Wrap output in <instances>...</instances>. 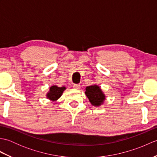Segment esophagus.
Masks as SVG:
<instances>
[{
  "mask_svg": "<svg viewBox=\"0 0 157 157\" xmlns=\"http://www.w3.org/2000/svg\"><path fill=\"white\" fill-rule=\"evenodd\" d=\"M79 87H80V86H79V84H74V85H73V88H74L75 89H79Z\"/></svg>",
  "mask_w": 157,
  "mask_h": 157,
  "instance_id": "esophagus-1",
  "label": "esophagus"
}]
</instances>
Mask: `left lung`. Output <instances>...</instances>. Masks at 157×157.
Here are the masks:
<instances>
[{"instance_id":"1","label":"left lung","mask_w":157,"mask_h":157,"mask_svg":"<svg viewBox=\"0 0 157 157\" xmlns=\"http://www.w3.org/2000/svg\"><path fill=\"white\" fill-rule=\"evenodd\" d=\"M85 94L91 105L96 107L101 106L105 103L106 96L99 86L92 84L86 88Z\"/></svg>"}]
</instances>
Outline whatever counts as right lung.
<instances>
[{
    "label": "right lung",
    "instance_id": "right-lung-1",
    "mask_svg": "<svg viewBox=\"0 0 157 157\" xmlns=\"http://www.w3.org/2000/svg\"><path fill=\"white\" fill-rule=\"evenodd\" d=\"M66 87H58L57 86L54 85L49 88L48 92L46 93V96L51 102H56L62 96L63 92L66 90Z\"/></svg>",
    "mask_w": 157,
    "mask_h": 157
}]
</instances>
